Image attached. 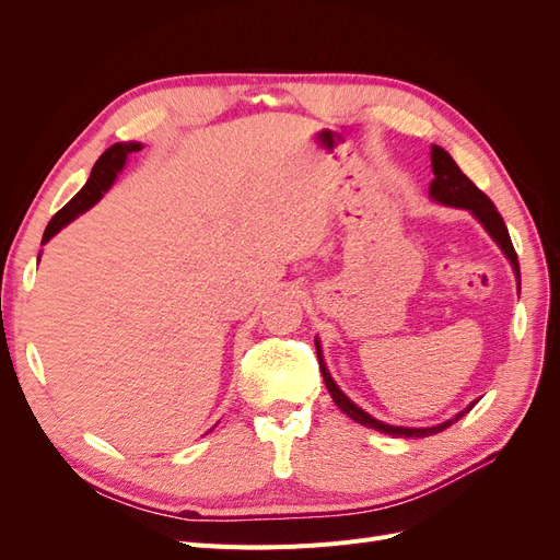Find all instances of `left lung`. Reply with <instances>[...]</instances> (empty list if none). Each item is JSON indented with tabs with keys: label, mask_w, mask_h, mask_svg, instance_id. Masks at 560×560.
I'll list each match as a JSON object with an SVG mask.
<instances>
[{
	"label": "left lung",
	"mask_w": 560,
	"mask_h": 560,
	"mask_svg": "<svg viewBox=\"0 0 560 560\" xmlns=\"http://www.w3.org/2000/svg\"><path fill=\"white\" fill-rule=\"evenodd\" d=\"M432 173H434V179L430 184V198L442 202V206H448V208H460V210H469L474 217L479 219V224L488 231L490 238H493L500 249L504 252V257L510 259L512 268H514V276L518 280V290H521V268H518V257L514 252V245H512V238H510V231H506L504 226V219L502 214L495 210L493 200H490L477 184H474L460 167H457V163L451 159V154L446 149L432 144ZM315 348H317V360H319V371H322V378H325V385L329 389L331 399L336 401L338 409H341L348 418H352L354 422H360V425L364 428H371V430H378V432H385L389 436H404V439H420V436H432L436 432H442L446 428H451L453 422L460 420L467 411H471V406L477 404H469L465 411L457 413L455 418L442 422V425H432V428H399V425H387V422H381L376 420L374 416H369L364 409H360L358 404L350 401L343 393L341 387H338L329 374V369L325 364V360H322V350H319V343L315 341Z\"/></svg>",
	"instance_id": "1"
}]
</instances>
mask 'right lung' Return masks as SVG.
I'll return each instance as SVG.
<instances>
[{
	"instance_id": "add662e5",
	"label": "right lung",
	"mask_w": 560,
	"mask_h": 560,
	"mask_svg": "<svg viewBox=\"0 0 560 560\" xmlns=\"http://www.w3.org/2000/svg\"><path fill=\"white\" fill-rule=\"evenodd\" d=\"M142 144L140 142H116L112 144L103 156L97 159V163L93 165L91 171V177L89 182L83 184V189L67 202V206L54 214V219H50L46 231H44V238H42V245H46L54 235L72 222V219H77L81 212H86L89 208H93L95 202L103 198V194L109 189V186L114 184L116 175L121 173V167L126 165V159L130 154H135V151H140Z\"/></svg>"
}]
</instances>
